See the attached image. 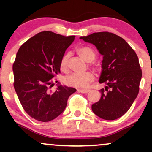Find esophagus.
Here are the masks:
<instances>
[{"mask_svg":"<svg viewBox=\"0 0 152 152\" xmlns=\"http://www.w3.org/2000/svg\"><path fill=\"white\" fill-rule=\"evenodd\" d=\"M78 91L81 92V93H82V94H86V93H88V92H89L90 90H88V89H78Z\"/></svg>","mask_w":152,"mask_h":152,"instance_id":"obj_1","label":"esophagus"}]
</instances>
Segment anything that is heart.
<instances>
[{
  "label": "heart",
  "instance_id": "1",
  "mask_svg": "<svg viewBox=\"0 0 152 152\" xmlns=\"http://www.w3.org/2000/svg\"><path fill=\"white\" fill-rule=\"evenodd\" d=\"M77 52L78 55L87 62L93 61L96 57L95 50L88 46L81 47L77 50ZM68 61H69V54H66L62 57L60 63L61 69L64 72L68 70ZM94 66L96 70H98V66L94 64ZM94 75L89 71L82 74L74 73L65 77L64 83L67 86L75 87V88H86L94 81Z\"/></svg>",
  "mask_w": 152,
  "mask_h": 152
}]
</instances>
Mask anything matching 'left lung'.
Returning <instances> with one entry per match:
<instances>
[{"label": "left lung", "instance_id": "left-lung-1", "mask_svg": "<svg viewBox=\"0 0 152 152\" xmlns=\"http://www.w3.org/2000/svg\"><path fill=\"white\" fill-rule=\"evenodd\" d=\"M92 43L103 56L99 83L100 100L92 104L93 112L105 120H115L126 114L137 98L142 72L137 53L124 38L109 32L81 36Z\"/></svg>", "mask_w": 152, "mask_h": 152}]
</instances>
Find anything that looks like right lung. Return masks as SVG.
Wrapping results in <instances>:
<instances>
[{
    "instance_id": "1",
    "label": "right lung",
    "mask_w": 152,
    "mask_h": 152,
    "mask_svg": "<svg viewBox=\"0 0 152 152\" xmlns=\"http://www.w3.org/2000/svg\"><path fill=\"white\" fill-rule=\"evenodd\" d=\"M74 39V36L42 31L29 38L17 52L13 65L14 88L23 109L34 119L46 122L56 118L76 92L59 83L55 91L50 90L53 78L61 73L62 57Z\"/></svg>"
}]
</instances>
